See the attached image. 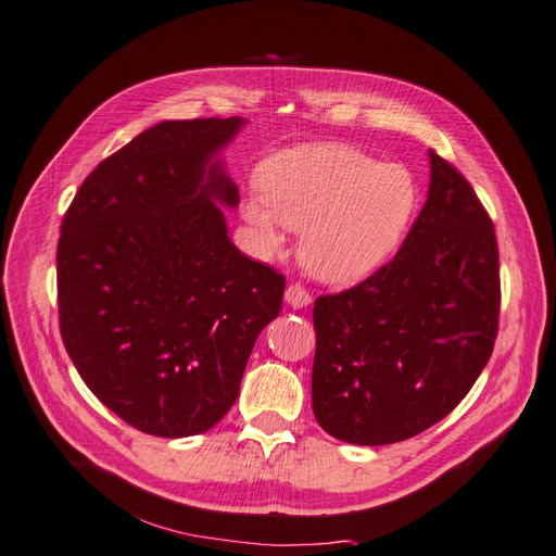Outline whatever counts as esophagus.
I'll return each mask as SVG.
<instances>
[{"label":"esophagus","instance_id":"obj_1","mask_svg":"<svg viewBox=\"0 0 556 556\" xmlns=\"http://www.w3.org/2000/svg\"><path fill=\"white\" fill-rule=\"evenodd\" d=\"M286 302L291 304L293 308H302V306H308L311 304V293L306 291V288L302 283H291L286 288Z\"/></svg>","mask_w":556,"mask_h":556}]
</instances>
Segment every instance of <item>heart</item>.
Here are the masks:
<instances>
[{"mask_svg": "<svg viewBox=\"0 0 556 556\" xmlns=\"http://www.w3.org/2000/svg\"><path fill=\"white\" fill-rule=\"evenodd\" d=\"M263 200L243 215L258 245L275 252L283 227L302 229L300 256L331 283L370 275L397 248L418 204L414 175L400 163H377L345 144H302L275 154L258 170Z\"/></svg>", "mask_w": 556, "mask_h": 556, "instance_id": "1", "label": "heart"}]
</instances>
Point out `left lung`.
Here are the masks:
<instances>
[{"label":"left lung","instance_id":"8db88e82","mask_svg":"<svg viewBox=\"0 0 556 556\" xmlns=\"http://www.w3.org/2000/svg\"><path fill=\"white\" fill-rule=\"evenodd\" d=\"M429 167L427 202L393 261L313 306V414L338 441L416 437L468 395L491 358L495 227L452 163L429 150Z\"/></svg>","mask_w":556,"mask_h":556}]
</instances>
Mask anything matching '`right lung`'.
<instances>
[{
    "label": "right lung",
    "mask_w": 556,
    "mask_h": 556,
    "mask_svg": "<svg viewBox=\"0 0 556 556\" xmlns=\"http://www.w3.org/2000/svg\"><path fill=\"white\" fill-rule=\"evenodd\" d=\"M243 117L167 119L86 177L56 250L63 345L104 406L163 439L204 433L238 397L286 279L240 254L218 152Z\"/></svg>",
    "instance_id": "add662e5"
}]
</instances>
